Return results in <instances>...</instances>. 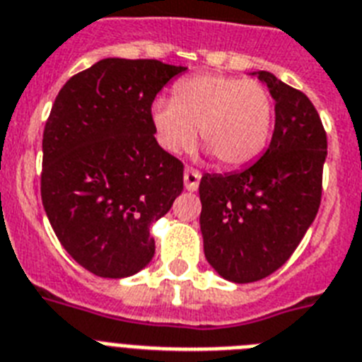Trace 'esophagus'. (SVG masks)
I'll list each match as a JSON object with an SVG mask.
<instances>
[{
  "mask_svg": "<svg viewBox=\"0 0 362 362\" xmlns=\"http://www.w3.org/2000/svg\"><path fill=\"white\" fill-rule=\"evenodd\" d=\"M199 182H201V173L187 167L186 171H184V184H186V189L191 191V193L197 191L199 189Z\"/></svg>",
  "mask_w": 362,
  "mask_h": 362,
  "instance_id": "esophagus-1",
  "label": "esophagus"
}]
</instances>
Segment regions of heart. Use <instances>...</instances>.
I'll return each instance as SVG.
<instances>
[{
  "mask_svg": "<svg viewBox=\"0 0 362 362\" xmlns=\"http://www.w3.org/2000/svg\"><path fill=\"white\" fill-rule=\"evenodd\" d=\"M151 120L156 139L167 152L189 151L201 128L202 143L221 165L243 167L266 151L273 102L258 81L204 72L178 81L173 100H154Z\"/></svg>",
  "mask_w": 362,
  "mask_h": 362,
  "instance_id": "b5f03b06",
  "label": "heart"
}]
</instances>
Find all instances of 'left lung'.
Returning a JSON list of instances; mask_svg holds the SVG:
<instances>
[{
    "mask_svg": "<svg viewBox=\"0 0 362 362\" xmlns=\"http://www.w3.org/2000/svg\"><path fill=\"white\" fill-rule=\"evenodd\" d=\"M275 100V130L257 163L201 178L208 264L230 283H255L292 257L322 201L327 137L313 102L272 72H252Z\"/></svg>",
    "mask_w": 362,
    "mask_h": 362,
    "instance_id": "left-lung-1",
    "label": "left lung"
}]
</instances>
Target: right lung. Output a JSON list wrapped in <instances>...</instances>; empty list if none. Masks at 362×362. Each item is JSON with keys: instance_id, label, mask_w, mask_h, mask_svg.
<instances>
[{"instance_id": "right-lung-1", "label": "right lung", "mask_w": 362, "mask_h": 362, "mask_svg": "<svg viewBox=\"0 0 362 362\" xmlns=\"http://www.w3.org/2000/svg\"><path fill=\"white\" fill-rule=\"evenodd\" d=\"M186 70L107 57L55 98L42 137V204L61 245L98 277H130L151 264V227L184 189V165L158 145L151 107Z\"/></svg>"}]
</instances>
